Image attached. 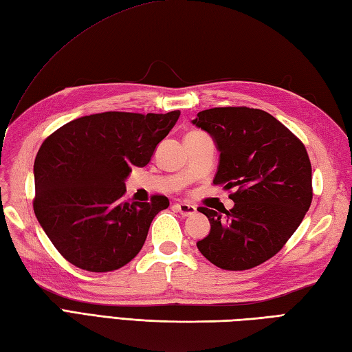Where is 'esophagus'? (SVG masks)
Listing matches in <instances>:
<instances>
[{
    "label": "esophagus",
    "mask_w": 352,
    "mask_h": 352,
    "mask_svg": "<svg viewBox=\"0 0 352 352\" xmlns=\"http://www.w3.org/2000/svg\"><path fill=\"white\" fill-rule=\"evenodd\" d=\"M175 208L180 212L182 216H193L197 213V207L192 204H186V203H177Z\"/></svg>",
    "instance_id": "1"
}]
</instances>
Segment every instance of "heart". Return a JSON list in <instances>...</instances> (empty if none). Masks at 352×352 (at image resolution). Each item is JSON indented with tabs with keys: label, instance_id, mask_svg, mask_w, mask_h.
<instances>
[{
	"label": "heart",
	"instance_id": "obj_1",
	"mask_svg": "<svg viewBox=\"0 0 352 352\" xmlns=\"http://www.w3.org/2000/svg\"><path fill=\"white\" fill-rule=\"evenodd\" d=\"M192 133H195V131H192Z\"/></svg>",
	"mask_w": 352,
	"mask_h": 352
}]
</instances>
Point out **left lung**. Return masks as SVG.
I'll use <instances>...</instances> for the list:
<instances>
[{"mask_svg": "<svg viewBox=\"0 0 352 352\" xmlns=\"http://www.w3.org/2000/svg\"><path fill=\"white\" fill-rule=\"evenodd\" d=\"M221 153L213 180L234 201L231 210L199 207L210 233L199 252L226 271H246L278 252L300 227L313 198L311 163L302 142L267 111L214 107L192 121Z\"/></svg>", "mask_w": 352, "mask_h": 352, "instance_id": "left-lung-1", "label": "left lung"}]
</instances>
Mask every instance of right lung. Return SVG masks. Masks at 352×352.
<instances>
[{
    "label": "right lung",
    "mask_w": 352,
    "mask_h": 352,
    "mask_svg": "<svg viewBox=\"0 0 352 352\" xmlns=\"http://www.w3.org/2000/svg\"><path fill=\"white\" fill-rule=\"evenodd\" d=\"M180 116L104 111L65 124L43 140L34 160L33 208L56 250L80 269L110 272L145 243L169 199L124 201L125 178L144 168Z\"/></svg>",
    "instance_id": "obj_1"
}]
</instances>
